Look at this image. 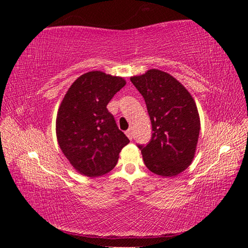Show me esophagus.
<instances>
[{
    "label": "esophagus",
    "instance_id": "esophagus-1",
    "mask_svg": "<svg viewBox=\"0 0 248 248\" xmlns=\"http://www.w3.org/2000/svg\"><path fill=\"white\" fill-rule=\"evenodd\" d=\"M125 134H127L129 140H132V139H133V132H132V130H131V129L125 131Z\"/></svg>",
    "mask_w": 248,
    "mask_h": 248
}]
</instances>
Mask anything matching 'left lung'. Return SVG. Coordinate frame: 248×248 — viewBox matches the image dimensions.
<instances>
[{"mask_svg":"<svg viewBox=\"0 0 248 248\" xmlns=\"http://www.w3.org/2000/svg\"><path fill=\"white\" fill-rule=\"evenodd\" d=\"M131 82L145 100L154 131L148 144L138 145L145 165L163 177L179 175L192 163L198 141L194 99L175 78L157 69L132 77Z\"/></svg>","mask_w":248,"mask_h":248,"instance_id":"1","label":"left lung"}]
</instances>
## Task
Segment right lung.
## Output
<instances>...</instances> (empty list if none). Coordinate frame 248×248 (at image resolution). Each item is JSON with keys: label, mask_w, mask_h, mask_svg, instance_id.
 Wrapping results in <instances>:
<instances>
[{"label": "right lung", "mask_w": 248, "mask_h": 248, "mask_svg": "<svg viewBox=\"0 0 248 248\" xmlns=\"http://www.w3.org/2000/svg\"><path fill=\"white\" fill-rule=\"evenodd\" d=\"M125 85L123 78L91 71L78 78L62 99L56 135L62 154L78 172L98 177L112 170L129 144L107 105Z\"/></svg>", "instance_id": "add662e5"}]
</instances>
